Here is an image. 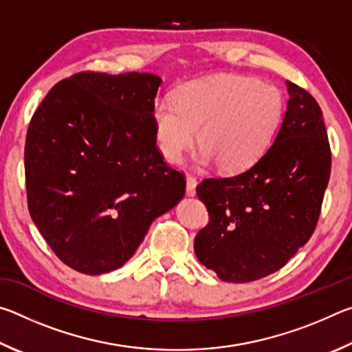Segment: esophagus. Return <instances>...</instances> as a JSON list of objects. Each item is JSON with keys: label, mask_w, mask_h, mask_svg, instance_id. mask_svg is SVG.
<instances>
[{"label": "esophagus", "mask_w": 352, "mask_h": 352, "mask_svg": "<svg viewBox=\"0 0 352 352\" xmlns=\"http://www.w3.org/2000/svg\"><path fill=\"white\" fill-rule=\"evenodd\" d=\"M195 188H197V180H195L194 177H188L186 178V195L188 197H194Z\"/></svg>", "instance_id": "obj_1"}]
</instances>
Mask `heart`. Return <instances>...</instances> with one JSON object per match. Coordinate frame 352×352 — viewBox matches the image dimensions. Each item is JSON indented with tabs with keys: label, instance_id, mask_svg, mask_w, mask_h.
Listing matches in <instances>:
<instances>
[{
	"label": "heart",
	"instance_id": "obj_1",
	"mask_svg": "<svg viewBox=\"0 0 352 352\" xmlns=\"http://www.w3.org/2000/svg\"><path fill=\"white\" fill-rule=\"evenodd\" d=\"M284 113L276 87L248 76L217 74L184 82L174 100L153 105V135L158 151L170 163H180L197 141L200 168L219 164L237 174L258 162L270 147Z\"/></svg>",
	"mask_w": 352,
	"mask_h": 352
}]
</instances>
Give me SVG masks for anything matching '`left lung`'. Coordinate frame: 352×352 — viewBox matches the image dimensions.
I'll use <instances>...</instances> for the list:
<instances>
[{"mask_svg":"<svg viewBox=\"0 0 352 352\" xmlns=\"http://www.w3.org/2000/svg\"><path fill=\"white\" fill-rule=\"evenodd\" d=\"M287 107L273 144L234 177L197 186L210 223L199 231L200 264L226 283H250L281 269L311 239L331 175L323 113L311 94L285 82Z\"/></svg>","mask_w":352,"mask_h":352,"instance_id":"1","label":"left lung"}]
</instances>
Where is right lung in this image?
<instances>
[{"mask_svg":"<svg viewBox=\"0 0 352 352\" xmlns=\"http://www.w3.org/2000/svg\"><path fill=\"white\" fill-rule=\"evenodd\" d=\"M162 77L80 73L58 82L28 129V206L47 245L71 269L122 267L152 222L183 199L186 182L155 146Z\"/></svg>","mask_w":352,"mask_h":352,"instance_id":"add662e5","label":"right lung"}]
</instances>
